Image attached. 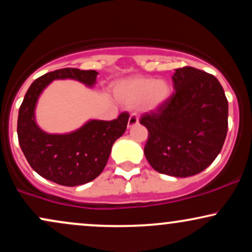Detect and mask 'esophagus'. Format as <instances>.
Masks as SVG:
<instances>
[{
	"mask_svg": "<svg viewBox=\"0 0 252 252\" xmlns=\"http://www.w3.org/2000/svg\"><path fill=\"white\" fill-rule=\"evenodd\" d=\"M138 123V117L136 116L135 114H131L129 117V121H128V128H131V126H136V124Z\"/></svg>",
	"mask_w": 252,
	"mask_h": 252,
	"instance_id": "esophagus-1",
	"label": "esophagus"
}]
</instances>
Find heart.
<instances>
[{
    "label": "heart",
    "instance_id": "obj_1",
    "mask_svg": "<svg viewBox=\"0 0 252 252\" xmlns=\"http://www.w3.org/2000/svg\"><path fill=\"white\" fill-rule=\"evenodd\" d=\"M118 94L128 104H136L144 99L143 108L148 111H154L169 99L172 89L164 80L138 77L124 83L118 90Z\"/></svg>",
    "mask_w": 252,
    "mask_h": 252
}]
</instances>
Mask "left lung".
Wrapping results in <instances>:
<instances>
[{"mask_svg":"<svg viewBox=\"0 0 252 252\" xmlns=\"http://www.w3.org/2000/svg\"><path fill=\"white\" fill-rule=\"evenodd\" d=\"M174 94L140 123L148 129L144 155L161 174L187 178L206 169L222 148L228 104L218 79L198 68H176Z\"/></svg>","mask_w":252,"mask_h":252,"instance_id":"1","label":"left lung"}]
</instances>
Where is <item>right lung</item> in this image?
Listing matches in <instances>:
<instances>
[{"label": "right lung", "mask_w": 252, "mask_h": 252, "mask_svg": "<svg viewBox=\"0 0 252 252\" xmlns=\"http://www.w3.org/2000/svg\"><path fill=\"white\" fill-rule=\"evenodd\" d=\"M98 72L62 68L32 83L19 110L17 137L28 163L39 175L63 186L92 181L103 172L112 144L124 134L128 112L114 121L91 120L68 134H47L35 122V106L41 92L56 79H74L94 86Z\"/></svg>", "instance_id": "1"}]
</instances>
